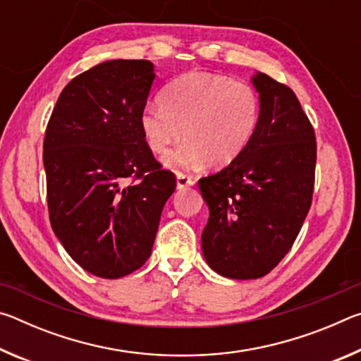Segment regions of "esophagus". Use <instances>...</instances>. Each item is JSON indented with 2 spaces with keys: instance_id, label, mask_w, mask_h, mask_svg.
I'll use <instances>...</instances> for the list:
<instances>
[{
  "instance_id": "obj_1",
  "label": "esophagus",
  "mask_w": 361,
  "mask_h": 361,
  "mask_svg": "<svg viewBox=\"0 0 361 361\" xmlns=\"http://www.w3.org/2000/svg\"><path fill=\"white\" fill-rule=\"evenodd\" d=\"M194 185V178L185 173H176V189H186Z\"/></svg>"
}]
</instances>
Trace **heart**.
<instances>
[{
  "label": "heart",
  "mask_w": 361,
  "mask_h": 361,
  "mask_svg": "<svg viewBox=\"0 0 361 361\" xmlns=\"http://www.w3.org/2000/svg\"><path fill=\"white\" fill-rule=\"evenodd\" d=\"M159 105L140 113L145 143L164 156L185 137L188 142L166 157L172 170L234 162L258 129L261 100L253 85L213 73H186L169 82Z\"/></svg>",
  "instance_id": "b5f03b06"
}]
</instances>
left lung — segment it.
I'll return each mask as SVG.
<instances>
[{"instance_id": "8db88e82", "label": "left lung", "mask_w": 361, "mask_h": 361, "mask_svg": "<svg viewBox=\"0 0 361 361\" xmlns=\"http://www.w3.org/2000/svg\"><path fill=\"white\" fill-rule=\"evenodd\" d=\"M258 129L248 148L216 175L199 180L209 221L202 253L216 274L264 277L290 252L312 202L317 145L295 92L256 71Z\"/></svg>"}]
</instances>
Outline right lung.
Returning a JSON list of instances; mask_svg holds the SVG:
<instances>
[{
  "instance_id": "obj_1",
  "label": "right lung",
  "mask_w": 361,
  "mask_h": 361,
  "mask_svg": "<svg viewBox=\"0 0 361 361\" xmlns=\"http://www.w3.org/2000/svg\"><path fill=\"white\" fill-rule=\"evenodd\" d=\"M154 78L149 60L95 65L65 85L47 124L42 161L54 234L102 279L145 264L176 186L138 126Z\"/></svg>"
}]
</instances>
